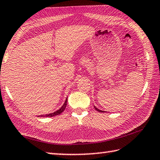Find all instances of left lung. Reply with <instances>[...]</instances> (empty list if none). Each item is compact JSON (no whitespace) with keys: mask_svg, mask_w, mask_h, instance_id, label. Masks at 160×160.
Segmentation results:
<instances>
[{"mask_svg":"<svg viewBox=\"0 0 160 160\" xmlns=\"http://www.w3.org/2000/svg\"><path fill=\"white\" fill-rule=\"evenodd\" d=\"M94 108H95V109H96V110H98V112H104V111H103V110H98V108H96V107H95V106H94Z\"/></svg>","mask_w":160,"mask_h":160,"instance_id":"8db88e82","label":"left lung"}]
</instances>
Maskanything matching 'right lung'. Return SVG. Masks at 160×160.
<instances>
[{
	"mask_svg": "<svg viewBox=\"0 0 160 160\" xmlns=\"http://www.w3.org/2000/svg\"><path fill=\"white\" fill-rule=\"evenodd\" d=\"M67 98H66V101H65V103H63V105L62 106V108H61L59 110H57V111H55L54 112H52V113H50V114H48V115H40V117H54V116H56V115H59V114H61V113H62V112H63V110H65V108H66V105H67Z\"/></svg>",
	"mask_w": 160,
	"mask_h": 160,
	"instance_id": "obj_1",
	"label": "right lung"
}]
</instances>
